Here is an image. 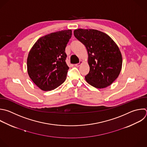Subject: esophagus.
Wrapping results in <instances>:
<instances>
[{"label":"esophagus","instance_id":"1","mask_svg":"<svg viewBox=\"0 0 147 147\" xmlns=\"http://www.w3.org/2000/svg\"><path fill=\"white\" fill-rule=\"evenodd\" d=\"M82 63H83V62H82V61H80L78 63H77V64L75 65V66H76V67H79Z\"/></svg>","mask_w":147,"mask_h":147}]
</instances>
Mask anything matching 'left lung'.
Instances as JSON below:
<instances>
[{
    "label": "left lung",
    "instance_id": "1",
    "mask_svg": "<svg viewBox=\"0 0 147 147\" xmlns=\"http://www.w3.org/2000/svg\"><path fill=\"white\" fill-rule=\"evenodd\" d=\"M74 36L86 47L89 73L86 82L96 88L110 86L119 76L122 65L119 48L107 34L95 29H78Z\"/></svg>",
    "mask_w": 147,
    "mask_h": 147
}]
</instances>
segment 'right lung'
I'll list each match as a JSON object with an SVG mask.
<instances>
[{"instance_id": "right-lung-1", "label": "right lung", "mask_w": 147, "mask_h": 147, "mask_svg": "<svg viewBox=\"0 0 147 147\" xmlns=\"http://www.w3.org/2000/svg\"><path fill=\"white\" fill-rule=\"evenodd\" d=\"M72 31H58L37 40L29 53L28 73L42 90L55 89L66 79L69 67L66 63L65 48Z\"/></svg>"}]
</instances>
